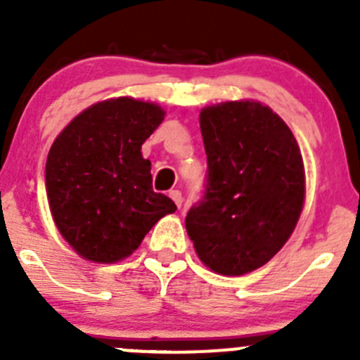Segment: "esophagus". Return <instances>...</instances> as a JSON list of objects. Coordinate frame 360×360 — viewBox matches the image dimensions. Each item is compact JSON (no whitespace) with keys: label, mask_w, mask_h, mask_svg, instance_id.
Masks as SVG:
<instances>
[{"label":"esophagus","mask_w":360,"mask_h":360,"mask_svg":"<svg viewBox=\"0 0 360 360\" xmlns=\"http://www.w3.org/2000/svg\"><path fill=\"white\" fill-rule=\"evenodd\" d=\"M169 196H171V200H173L174 203H176V207H182V193H180V191L178 189H173V191H169Z\"/></svg>","instance_id":"esophagus-1"}]
</instances>
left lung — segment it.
<instances>
[{
    "mask_svg": "<svg viewBox=\"0 0 360 360\" xmlns=\"http://www.w3.org/2000/svg\"><path fill=\"white\" fill-rule=\"evenodd\" d=\"M200 129L207 184L187 212V234L209 269L243 276L294 232L304 203L303 157L281 117L254 101L203 108Z\"/></svg>",
    "mask_w": 360,
    "mask_h": 360,
    "instance_id": "obj_1",
    "label": "left lung"
}]
</instances>
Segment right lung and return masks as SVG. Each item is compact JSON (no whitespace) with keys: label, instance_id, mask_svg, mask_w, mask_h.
<instances>
[{"label":"right lung","instance_id":"1","mask_svg":"<svg viewBox=\"0 0 360 360\" xmlns=\"http://www.w3.org/2000/svg\"><path fill=\"white\" fill-rule=\"evenodd\" d=\"M158 104L119 97L86 108L46 158V195L57 229L79 256L115 263L139 249L176 205L153 191L142 144L164 120Z\"/></svg>","mask_w":360,"mask_h":360}]
</instances>
